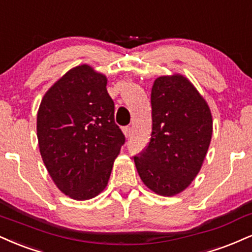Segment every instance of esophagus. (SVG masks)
<instances>
[{"label":"esophagus","mask_w":252,"mask_h":252,"mask_svg":"<svg viewBox=\"0 0 252 252\" xmlns=\"http://www.w3.org/2000/svg\"><path fill=\"white\" fill-rule=\"evenodd\" d=\"M123 134L126 136V138L130 137V135H131V128L130 126H124L123 128Z\"/></svg>","instance_id":"esophagus-1"}]
</instances>
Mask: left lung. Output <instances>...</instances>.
Listing matches in <instances>:
<instances>
[{
	"instance_id": "8db88e82",
	"label": "left lung",
	"mask_w": 252,
	"mask_h": 252,
	"mask_svg": "<svg viewBox=\"0 0 252 252\" xmlns=\"http://www.w3.org/2000/svg\"><path fill=\"white\" fill-rule=\"evenodd\" d=\"M151 109L150 141L134 162L148 189L171 197L184 191L201 170L213 136V115L196 87L178 72L154 81Z\"/></svg>"
}]
</instances>
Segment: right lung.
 Here are the masks:
<instances>
[{
  "instance_id": "obj_1",
  "label": "right lung",
  "mask_w": 252,
  "mask_h": 252,
  "mask_svg": "<svg viewBox=\"0 0 252 252\" xmlns=\"http://www.w3.org/2000/svg\"><path fill=\"white\" fill-rule=\"evenodd\" d=\"M107 83L92 65L74 66L48 89L37 111L45 168L61 191L76 201L94 198L107 188L124 143Z\"/></svg>"
}]
</instances>
